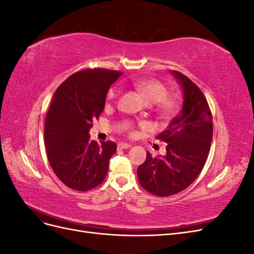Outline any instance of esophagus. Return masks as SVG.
<instances>
[{
    "instance_id": "34e87169",
    "label": "esophagus",
    "mask_w": 254,
    "mask_h": 254,
    "mask_svg": "<svg viewBox=\"0 0 254 254\" xmlns=\"http://www.w3.org/2000/svg\"><path fill=\"white\" fill-rule=\"evenodd\" d=\"M129 147H131V145L128 144V143H120V144H118V148L119 149H127Z\"/></svg>"
}]
</instances>
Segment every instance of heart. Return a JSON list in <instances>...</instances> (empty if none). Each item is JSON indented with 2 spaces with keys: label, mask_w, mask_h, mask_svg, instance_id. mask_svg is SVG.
<instances>
[{
  "label": "heart",
  "mask_w": 254,
  "mask_h": 254,
  "mask_svg": "<svg viewBox=\"0 0 254 254\" xmlns=\"http://www.w3.org/2000/svg\"><path fill=\"white\" fill-rule=\"evenodd\" d=\"M133 87L140 92L149 104H156L158 112L163 118H171L178 108V102L173 96L167 95L168 90L163 82L156 78H144L133 81ZM121 90L119 87H111L107 93L108 101H114L120 96ZM130 131V134H133Z\"/></svg>",
  "instance_id": "obj_1"
}]
</instances>
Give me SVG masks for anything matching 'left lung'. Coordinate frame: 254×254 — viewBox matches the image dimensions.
<instances>
[{"label": "left lung", "instance_id": "left-lung-1", "mask_svg": "<svg viewBox=\"0 0 254 254\" xmlns=\"http://www.w3.org/2000/svg\"><path fill=\"white\" fill-rule=\"evenodd\" d=\"M183 90V106L157 139L167 143L166 155L153 158L147 151L137 167L141 187L150 194L167 197L180 193L195 181L206 162L213 137V118L201 90L188 76L172 72Z\"/></svg>", "mask_w": 254, "mask_h": 254}]
</instances>
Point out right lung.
Returning a JSON list of instances; mask_svg holds the SVG:
<instances>
[{"label": "right lung", "instance_id": "right-lung-1", "mask_svg": "<svg viewBox=\"0 0 254 254\" xmlns=\"http://www.w3.org/2000/svg\"><path fill=\"white\" fill-rule=\"evenodd\" d=\"M122 72L88 68L57 88L45 118L44 143L52 170L67 188L87 191L98 187L117 151L112 141H90L89 130L105 108L106 95Z\"/></svg>", "mask_w": 254, "mask_h": 254}]
</instances>
